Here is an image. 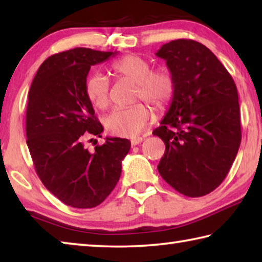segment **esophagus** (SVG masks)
<instances>
[{"mask_svg":"<svg viewBox=\"0 0 262 262\" xmlns=\"http://www.w3.org/2000/svg\"><path fill=\"white\" fill-rule=\"evenodd\" d=\"M142 141H143V137H134V139L130 140V143H132V145H137V144H140Z\"/></svg>","mask_w":262,"mask_h":262,"instance_id":"34e87169","label":"esophagus"}]
</instances>
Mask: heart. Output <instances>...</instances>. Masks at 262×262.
Returning a JSON list of instances; mask_svg holds the SVG:
<instances>
[{"label": "heart", "instance_id": "heart-1", "mask_svg": "<svg viewBox=\"0 0 262 262\" xmlns=\"http://www.w3.org/2000/svg\"><path fill=\"white\" fill-rule=\"evenodd\" d=\"M111 73L118 79L135 83V100H145L155 110L161 111L170 104L174 96L176 79L166 67L151 69V63L140 55H126L110 66ZM85 95L89 101L98 110L110 105L111 92L108 79L100 74L89 76L85 82ZM151 119V111L145 104L137 103L130 107L117 108L106 118L105 126L111 134L121 137H134L144 129Z\"/></svg>", "mask_w": 262, "mask_h": 262}]
</instances>
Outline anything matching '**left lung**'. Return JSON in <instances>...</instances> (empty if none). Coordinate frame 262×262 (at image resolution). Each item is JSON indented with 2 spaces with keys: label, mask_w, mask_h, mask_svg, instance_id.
Wrapping results in <instances>:
<instances>
[{
  "label": "left lung",
  "mask_w": 262,
  "mask_h": 262,
  "mask_svg": "<svg viewBox=\"0 0 262 262\" xmlns=\"http://www.w3.org/2000/svg\"><path fill=\"white\" fill-rule=\"evenodd\" d=\"M156 55L176 79L170 108L152 132L165 143L158 172L179 193L203 196L225 179L241 145L237 86L214 53L198 41L172 40Z\"/></svg>",
  "instance_id": "left-lung-1"
}]
</instances>
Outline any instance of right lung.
Returning <instances> with one entry per match:
<instances>
[{"mask_svg": "<svg viewBox=\"0 0 262 262\" xmlns=\"http://www.w3.org/2000/svg\"><path fill=\"white\" fill-rule=\"evenodd\" d=\"M117 52L74 48L42 62L29 91L26 144L41 183L73 208H94L114 189L130 142L106 137L92 152L84 147L89 136L104 130L85 95L91 66Z\"/></svg>", "mask_w": 262, "mask_h": 262, "instance_id": "obj_1", "label": "right lung"}]
</instances>
